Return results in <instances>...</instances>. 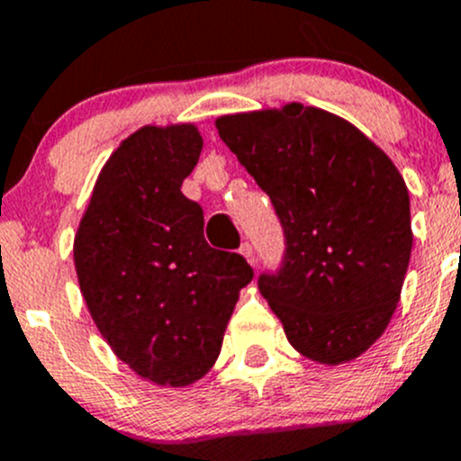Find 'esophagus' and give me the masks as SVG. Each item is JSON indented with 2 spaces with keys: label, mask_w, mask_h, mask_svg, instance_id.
I'll return each mask as SVG.
<instances>
[{
  "label": "esophagus",
  "mask_w": 461,
  "mask_h": 461,
  "mask_svg": "<svg viewBox=\"0 0 461 461\" xmlns=\"http://www.w3.org/2000/svg\"><path fill=\"white\" fill-rule=\"evenodd\" d=\"M240 257L248 260L249 265L257 263V252H254L252 243H243V245H240Z\"/></svg>",
  "instance_id": "1"
}]
</instances>
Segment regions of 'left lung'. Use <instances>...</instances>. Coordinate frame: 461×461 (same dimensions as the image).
I'll return each mask as SVG.
<instances>
[{"mask_svg": "<svg viewBox=\"0 0 461 461\" xmlns=\"http://www.w3.org/2000/svg\"><path fill=\"white\" fill-rule=\"evenodd\" d=\"M216 129L281 218L283 267L260 274L258 290L287 341L325 366L364 355L397 310L412 249L394 162L355 124L301 102L221 115Z\"/></svg>", "mask_w": 461, "mask_h": 461, "instance_id": "8db88e82", "label": "left lung"}]
</instances>
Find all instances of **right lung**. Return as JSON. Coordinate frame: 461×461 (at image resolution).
I'll use <instances>...</instances> for the list:
<instances>
[{"instance_id":"1","label":"right lung","mask_w":461,"mask_h":461,"mask_svg":"<svg viewBox=\"0 0 461 461\" xmlns=\"http://www.w3.org/2000/svg\"><path fill=\"white\" fill-rule=\"evenodd\" d=\"M203 138L180 122L133 131L111 153L73 240L91 319L120 361L156 385L185 388L221 355L254 269L204 240L203 209L180 187Z\"/></svg>"}]
</instances>
